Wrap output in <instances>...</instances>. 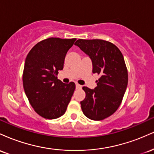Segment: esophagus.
Returning a JSON list of instances; mask_svg holds the SVG:
<instances>
[{"mask_svg": "<svg viewBox=\"0 0 154 154\" xmlns=\"http://www.w3.org/2000/svg\"><path fill=\"white\" fill-rule=\"evenodd\" d=\"M76 88H77V89H78V88H82V86H81L80 85H79L78 83H76Z\"/></svg>", "mask_w": 154, "mask_h": 154, "instance_id": "obj_1", "label": "esophagus"}]
</instances>
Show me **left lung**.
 <instances>
[{"instance_id":"8db88e82","label":"left lung","mask_w":154,"mask_h":154,"mask_svg":"<svg viewBox=\"0 0 154 154\" xmlns=\"http://www.w3.org/2000/svg\"><path fill=\"white\" fill-rule=\"evenodd\" d=\"M89 56L93 73L100 75L95 89L83 87L85 98L80 102L83 114L99 121L112 115L122 100L128 82V73L123 55L110 42L79 39L75 43Z\"/></svg>"}]
</instances>
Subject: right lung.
Segmentation results:
<instances>
[{"label": "right lung", "instance_id": "1", "mask_svg": "<svg viewBox=\"0 0 154 154\" xmlns=\"http://www.w3.org/2000/svg\"><path fill=\"white\" fill-rule=\"evenodd\" d=\"M76 38H50L37 43L26 56L23 72V87L35 112L54 119L66 110L75 90V82L58 79L65 56Z\"/></svg>", "mask_w": 154, "mask_h": 154}]
</instances>
